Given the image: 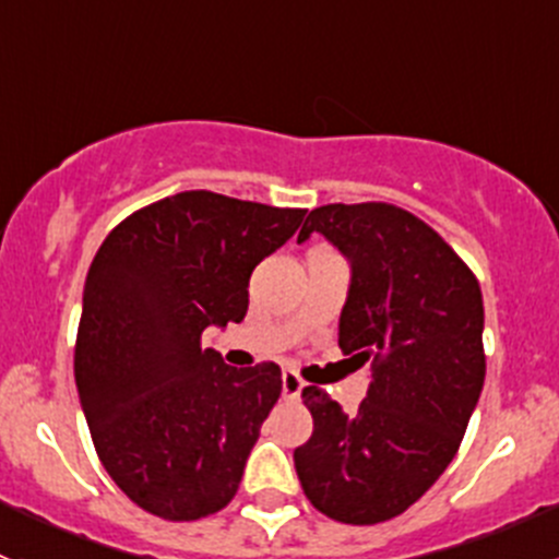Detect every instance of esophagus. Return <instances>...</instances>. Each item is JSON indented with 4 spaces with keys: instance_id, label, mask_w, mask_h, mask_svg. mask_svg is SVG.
<instances>
[{
    "instance_id": "1",
    "label": "esophagus",
    "mask_w": 559,
    "mask_h": 559,
    "mask_svg": "<svg viewBox=\"0 0 559 559\" xmlns=\"http://www.w3.org/2000/svg\"><path fill=\"white\" fill-rule=\"evenodd\" d=\"M302 386H306V381H302L295 370H284V376H281V389H284V397H300Z\"/></svg>"
}]
</instances>
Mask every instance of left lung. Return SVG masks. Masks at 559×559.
Instances as JSON below:
<instances>
[{
	"label": "left lung",
	"mask_w": 559,
	"mask_h": 559,
	"mask_svg": "<svg viewBox=\"0 0 559 559\" xmlns=\"http://www.w3.org/2000/svg\"><path fill=\"white\" fill-rule=\"evenodd\" d=\"M311 233L352 264L337 346L370 362L373 381L357 414L302 389L313 436L295 449L297 476L330 520L386 522L438 481L465 436L487 370L481 289L452 246L397 205H321L297 243Z\"/></svg>",
	"instance_id": "8db88e82"
}]
</instances>
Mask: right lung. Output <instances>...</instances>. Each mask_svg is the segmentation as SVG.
<instances>
[{
    "label": "right lung",
    "mask_w": 559,
    "mask_h": 559,
    "mask_svg": "<svg viewBox=\"0 0 559 559\" xmlns=\"http://www.w3.org/2000/svg\"><path fill=\"white\" fill-rule=\"evenodd\" d=\"M302 216L180 191L123 218L99 246L83 286L75 384L105 471L148 514L191 522L238 492L281 397V368H229L200 337L243 321L253 267Z\"/></svg>",
    "instance_id": "obj_1"
}]
</instances>
